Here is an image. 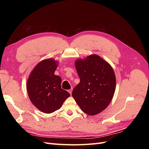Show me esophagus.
Listing matches in <instances>:
<instances>
[{
    "label": "esophagus",
    "instance_id": "obj_1",
    "mask_svg": "<svg viewBox=\"0 0 149 149\" xmlns=\"http://www.w3.org/2000/svg\"><path fill=\"white\" fill-rule=\"evenodd\" d=\"M68 92L70 93V94H71V93H72V89H69V90H68Z\"/></svg>",
    "mask_w": 149,
    "mask_h": 149
}]
</instances>
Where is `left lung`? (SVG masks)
<instances>
[{
	"mask_svg": "<svg viewBox=\"0 0 149 149\" xmlns=\"http://www.w3.org/2000/svg\"><path fill=\"white\" fill-rule=\"evenodd\" d=\"M75 66L80 79L72 96L84 113L95 115L105 109L116 89L114 72L102 58L94 55L78 60Z\"/></svg>",
	"mask_w": 149,
	"mask_h": 149,
	"instance_id": "1",
	"label": "left lung"
}]
</instances>
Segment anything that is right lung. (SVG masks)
I'll list each match as a JSON object with an SVG mask.
<instances>
[{
	"label": "right lung",
	"mask_w": 149,
	"mask_h": 149,
	"mask_svg": "<svg viewBox=\"0 0 149 149\" xmlns=\"http://www.w3.org/2000/svg\"><path fill=\"white\" fill-rule=\"evenodd\" d=\"M57 63L43 60L35 66L29 76L26 89L30 100L39 110L49 114L59 109L70 94L61 88V79L55 74Z\"/></svg>",
	"instance_id": "add662e5"
}]
</instances>
